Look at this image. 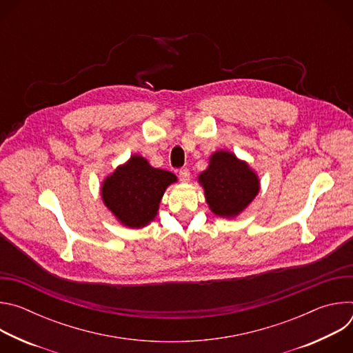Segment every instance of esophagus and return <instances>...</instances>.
I'll list each match as a JSON object with an SVG mask.
<instances>
[{"label": "esophagus", "mask_w": 353, "mask_h": 353, "mask_svg": "<svg viewBox=\"0 0 353 353\" xmlns=\"http://www.w3.org/2000/svg\"><path fill=\"white\" fill-rule=\"evenodd\" d=\"M179 177L183 183H187L190 180V170L188 169H180L179 170Z\"/></svg>", "instance_id": "obj_1"}]
</instances>
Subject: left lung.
Here are the masks:
<instances>
[{"label":"left lung","mask_w":353,"mask_h":353,"mask_svg":"<svg viewBox=\"0 0 353 353\" xmlns=\"http://www.w3.org/2000/svg\"><path fill=\"white\" fill-rule=\"evenodd\" d=\"M198 183L204 187L210 210L221 218L240 215L260 191L257 173L229 150H216L211 155Z\"/></svg>","instance_id":"obj_1"}]
</instances>
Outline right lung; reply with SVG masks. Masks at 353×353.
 Here are the masks:
<instances>
[{
  "mask_svg": "<svg viewBox=\"0 0 353 353\" xmlns=\"http://www.w3.org/2000/svg\"><path fill=\"white\" fill-rule=\"evenodd\" d=\"M176 181L172 172L152 168L145 158L132 155L103 180L100 194L123 226L141 229L155 219L166 188Z\"/></svg>",
  "mask_w": 353,
  "mask_h": 353,
  "instance_id": "obj_1",
  "label": "right lung"
}]
</instances>
